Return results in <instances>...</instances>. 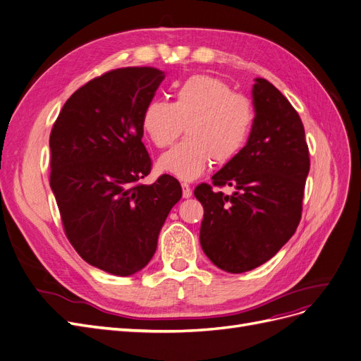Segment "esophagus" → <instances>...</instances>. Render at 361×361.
Segmentation results:
<instances>
[{
	"mask_svg": "<svg viewBox=\"0 0 361 361\" xmlns=\"http://www.w3.org/2000/svg\"><path fill=\"white\" fill-rule=\"evenodd\" d=\"M180 186H182V195H183V198H190V197L192 195L191 186H190L188 183H185V182H183Z\"/></svg>",
	"mask_w": 361,
	"mask_h": 361,
	"instance_id": "esophagus-1",
	"label": "esophagus"
}]
</instances>
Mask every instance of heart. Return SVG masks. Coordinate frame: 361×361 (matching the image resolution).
<instances>
[{
	"label": "heart",
	"mask_w": 361,
	"mask_h": 361,
	"mask_svg": "<svg viewBox=\"0 0 361 361\" xmlns=\"http://www.w3.org/2000/svg\"><path fill=\"white\" fill-rule=\"evenodd\" d=\"M251 102L234 94L222 80L198 74L182 82L175 102L154 98L145 107L142 127L157 147L176 142L184 127L186 140L161 155L158 169L180 180L200 178L212 163L227 164L238 157L254 126Z\"/></svg>",
	"instance_id": "heart-1"
}]
</instances>
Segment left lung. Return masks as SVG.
<instances>
[{
    "instance_id": "1",
    "label": "left lung",
    "mask_w": 361,
    "mask_h": 361,
    "mask_svg": "<svg viewBox=\"0 0 361 361\" xmlns=\"http://www.w3.org/2000/svg\"><path fill=\"white\" fill-rule=\"evenodd\" d=\"M254 126L243 151L212 176L230 195L198 185L204 207L200 243L224 271L243 273L264 264L295 233L302 218L309 151L299 114L275 86L257 78Z\"/></svg>"
}]
</instances>
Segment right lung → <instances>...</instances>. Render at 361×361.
<instances>
[{
	"instance_id": "add662e5",
	"label": "right lung",
	"mask_w": 361,
	"mask_h": 361,
	"mask_svg": "<svg viewBox=\"0 0 361 361\" xmlns=\"http://www.w3.org/2000/svg\"><path fill=\"white\" fill-rule=\"evenodd\" d=\"M164 73L152 67L109 71L74 92L49 139L51 188L70 243L110 275L140 271L182 197L180 183L151 171L142 118Z\"/></svg>"
}]
</instances>
